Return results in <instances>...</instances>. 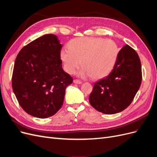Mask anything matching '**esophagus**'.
<instances>
[{
	"mask_svg": "<svg viewBox=\"0 0 157 157\" xmlns=\"http://www.w3.org/2000/svg\"><path fill=\"white\" fill-rule=\"evenodd\" d=\"M73 82H74V83H75V84H82V81H81V80H78V79H75V80H73Z\"/></svg>",
	"mask_w": 157,
	"mask_h": 157,
	"instance_id": "esophagus-1",
	"label": "esophagus"
}]
</instances>
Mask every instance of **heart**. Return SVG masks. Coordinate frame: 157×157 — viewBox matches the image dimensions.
<instances>
[{
	"label": "heart",
	"mask_w": 157,
	"mask_h": 157,
	"mask_svg": "<svg viewBox=\"0 0 157 157\" xmlns=\"http://www.w3.org/2000/svg\"><path fill=\"white\" fill-rule=\"evenodd\" d=\"M69 48L60 53L65 71L75 73L81 63L80 75L101 78L110 73L116 64L119 48L115 41L99 37H80L71 40Z\"/></svg>",
	"instance_id": "b5f03b06"
}]
</instances>
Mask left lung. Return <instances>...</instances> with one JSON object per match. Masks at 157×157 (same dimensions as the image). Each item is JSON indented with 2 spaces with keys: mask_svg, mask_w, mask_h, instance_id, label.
<instances>
[{
  "mask_svg": "<svg viewBox=\"0 0 157 157\" xmlns=\"http://www.w3.org/2000/svg\"><path fill=\"white\" fill-rule=\"evenodd\" d=\"M141 80L139 56L126 44L119 51L116 64L110 74L94 84L89 97L90 105L98 111L108 115L121 112L132 102Z\"/></svg>",
  "mask_w": 157,
  "mask_h": 157,
  "instance_id": "left-lung-1",
  "label": "left lung"
}]
</instances>
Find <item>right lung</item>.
Masks as SVG:
<instances>
[{
  "label": "right lung",
  "mask_w": 157,
  "mask_h": 157,
  "mask_svg": "<svg viewBox=\"0 0 157 157\" xmlns=\"http://www.w3.org/2000/svg\"><path fill=\"white\" fill-rule=\"evenodd\" d=\"M62 45L57 36H42L25 46L14 63L12 86L21 108L29 115L48 118L62 106L73 77L62 69Z\"/></svg>",
  "instance_id": "1"
}]
</instances>
